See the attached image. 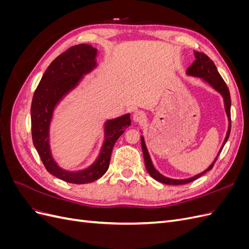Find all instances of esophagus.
I'll use <instances>...</instances> for the list:
<instances>
[{
	"label": "esophagus",
	"mask_w": 249,
	"mask_h": 249,
	"mask_svg": "<svg viewBox=\"0 0 249 249\" xmlns=\"http://www.w3.org/2000/svg\"><path fill=\"white\" fill-rule=\"evenodd\" d=\"M145 113L144 112H142V111H137V112H135L134 113V115H133V120L135 123H141V122H143V120L145 119Z\"/></svg>",
	"instance_id": "esophagus-1"
}]
</instances>
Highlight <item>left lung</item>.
<instances>
[{"instance_id":"8db88e82","label":"left lung","mask_w":249,"mask_h":249,"mask_svg":"<svg viewBox=\"0 0 249 249\" xmlns=\"http://www.w3.org/2000/svg\"><path fill=\"white\" fill-rule=\"evenodd\" d=\"M194 57H195L194 62L189 67H188V70L186 71L187 76L200 79L201 81L207 83L208 85L212 87L214 90H216V91L222 96L223 103H224V110H225V113H227L228 120H229V127H228V132H227V135H225V138H224L222 145L219 149V152H218L216 158L214 159V161L212 162V164H211L206 170H203L202 172L198 173V175L191 177V178H183V179L167 178V177L163 176L162 173H160L155 168L153 161H152V159H150V156H149V153L147 150L146 144H145L144 137L141 136V147H142L143 157H144V163H145V167H146L147 172L149 173L150 177L155 178L156 180H158V182L166 184V185H184V184L191 183V182H193V180L200 178L202 175H205L207 171L212 169L218 156H219L224 144L227 143V141L230 137V133H231V102L230 90H229L227 84H225V82L223 81V79L221 78L219 72H218L217 67L215 66L212 60H211L206 54H203V53H201V52H194Z\"/></svg>"}]
</instances>
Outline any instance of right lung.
I'll return each instance as SVG.
<instances>
[{"label":"right lung","instance_id":"right-lung-1","mask_svg":"<svg viewBox=\"0 0 249 249\" xmlns=\"http://www.w3.org/2000/svg\"><path fill=\"white\" fill-rule=\"evenodd\" d=\"M99 51L90 44H79L58 56L44 71L31 105L33 144L44 167L56 178L71 184H88L102 178L109 168L112 149L124 130L131 125V114L107 119L100 154L84 169L71 171L60 167L51 149V124L58 105L76 89L85 76L97 67Z\"/></svg>","mask_w":249,"mask_h":249}]
</instances>
